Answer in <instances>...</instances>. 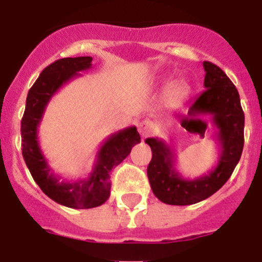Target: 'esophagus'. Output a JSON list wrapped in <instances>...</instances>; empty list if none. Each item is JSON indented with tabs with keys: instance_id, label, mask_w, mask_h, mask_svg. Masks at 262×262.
<instances>
[{
	"instance_id": "esophagus-1",
	"label": "esophagus",
	"mask_w": 262,
	"mask_h": 262,
	"mask_svg": "<svg viewBox=\"0 0 262 262\" xmlns=\"http://www.w3.org/2000/svg\"><path fill=\"white\" fill-rule=\"evenodd\" d=\"M138 129L139 134H140L143 138H147V136L151 135L152 131H154V123H152L151 120L144 119L138 124Z\"/></svg>"
}]
</instances>
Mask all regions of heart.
<instances>
[{
  "mask_svg": "<svg viewBox=\"0 0 262 262\" xmlns=\"http://www.w3.org/2000/svg\"><path fill=\"white\" fill-rule=\"evenodd\" d=\"M187 94V88L184 82H173L168 92V103L170 106H178Z\"/></svg>",
  "mask_w": 262,
  "mask_h": 262,
  "instance_id": "heart-1",
  "label": "heart"
}]
</instances>
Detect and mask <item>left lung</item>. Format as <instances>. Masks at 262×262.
Segmentation results:
<instances>
[{"mask_svg": "<svg viewBox=\"0 0 262 262\" xmlns=\"http://www.w3.org/2000/svg\"><path fill=\"white\" fill-rule=\"evenodd\" d=\"M203 68L206 90L189 105L187 119L182 124L202 122L200 117L210 115L217 129L215 140L219 145V160L207 174L185 178L176 169L177 155L173 148L163 139H145L152 149L148 180L155 195L166 205H194L216 193L231 177L244 147V113L237 89L215 64L203 61Z\"/></svg>", "mask_w": 262, "mask_h": 262, "instance_id": "1", "label": "left lung"}]
</instances>
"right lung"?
<instances>
[{"mask_svg":"<svg viewBox=\"0 0 262 262\" xmlns=\"http://www.w3.org/2000/svg\"><path fill=\"white\" fill-rule=\"evenodd\" d=\"M92 60L90 56L66 57L43 69L29 90L20 122L22 155L34 181L51 200L71 209H92L105 203L110 196L111 170L128 156L134 145L140 143L135 126L111 134L99 147L90 174L77 181H61L48 165L38 139V127L46 107L62 85L80 77V72L92 68Z\"/></svg>","mask_w":262,"mask_h":262,"instance_id":"obj_1","label":"right lung"}]
</instances>
